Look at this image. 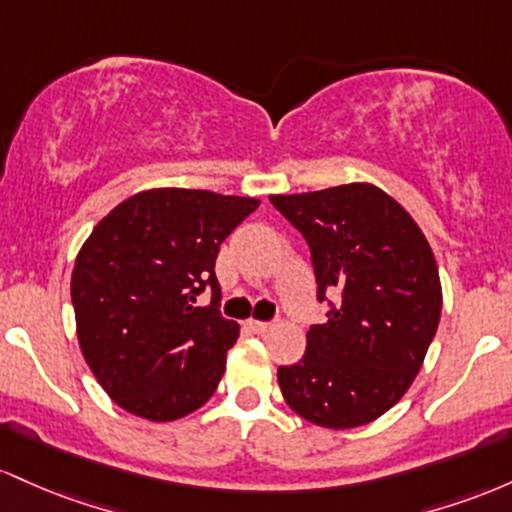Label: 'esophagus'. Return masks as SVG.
<instances>
[{"label": "esophagus", "instance_id": "1", "mask_svg": "<svg viewBox=\"0 0 512 512\" xmlns=\"http://www.w3.org/2000/svg\"><path fill=\"white\" fill-rule=\"evenodd\" d=\"M246 326H249V329L254 331V333H268V331L273 329V324H271V321H256V319L246 321Z\"/></svg>", "mask_w": 512, "mask_h": 512}]
</instances>
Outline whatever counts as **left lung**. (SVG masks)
I'll return each instance as SVG.
<instances>
[{"label":"left lung","mask_w":512,"mask_h":512,"mask_svg":"<svg viewBox=\"0 0 512 512\" xmlns=\"http://www.w3.org/2000/svg\"><path fill=\"white\" fill-rule=\"evenodd\" d=\"M302 234L329 302L297 365L278 367L287 406L321 428H358L387 413L416 380L438 331L435 256L413 217L372 183L271 195Z\"/></svg>","instance_id":"8db88e82"}]
</instances>
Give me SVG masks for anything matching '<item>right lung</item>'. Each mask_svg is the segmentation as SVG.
Segmentation results:
<instances>
[{"label":"right lung","instance_id":"1","mask_svg":"<svg viewBox=\"0 0 512 512\" xmlns=\"http://www.w3.org/2000/svg\"><path fill=\"white\" fill-rule=\"evenodd\" d=\"M258 200L152 188L94 227L72 271L86 365L120 409L176 421L215 394L239 324L220 314L215 258ZM213 290L208 308L192 302Z\"/></svg>","mask_w":512,"mask_h":512}]
</instances>
